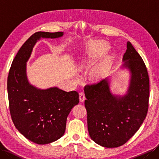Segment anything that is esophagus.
<instances>
[{"instance_id": "1", "label": "esophagus", "mask_w": 159, "mask_h": 159, "mask_svg": "<svg viewBox=\"0 0 159 159\" xmlns=\"http://www.w3.org/2000/svg\"><path fill=\"white\" fill-rule=\"evenodd\" d=\"M79 100H80V102H83L84 100H85V94L83 93H80L79 94Z\"/></svg>"}]
</instances>
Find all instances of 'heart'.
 Returning a JSON list of instances; mask_svg holds the SVG:
<instances>
[{"label":"heart","instance_id":"1","mask_svg":"<svg viewBox=\"0 0 159 159\" xmlns=\"http://www.w3.org/2000/svg\"><path fill=\"white\" fill-rule=\"evenodd\" d=\"M107 44L103 41L98 40L90 42L88 45V52L85 58L78 63V70L80 72H82L91 68L107 51ZM109 63L110 58L107 57L92 67L89 74V79L91 81L97 82L102 79L109 67Z\"/></svg>","mask_w":159,"mask_h":159}]
</instances>
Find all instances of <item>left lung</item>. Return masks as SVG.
Segmentation results:
<instances>
[{"instance_id": "obj_1", "label": "left lung", "mask_w": 159, "mask_h": 159, "mask_svg": "<svg viewBox=\"0 0 159 159\" xmlns=\"http://www.w3.org/2000/svg\"><path fill=\"white\" fill-rule=\"evenodd\" d=\"M121 69L129 71V85L122 96L113 94L109 79L85 87L87 128L94 142L105 148L122 146L139 129L146 117L150 83L147 68L130 42Z\"/></svg>"}]
</instances>
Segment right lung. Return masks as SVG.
<instances>
[{"mask_svg": "<svg viewBox=\"0 0 159 159\" xmlns=\"http://www.w3.org/2000/svg\"><path fill=\"white\" fill-rule=\"evenodd\" d=\"M63 32H37L26 40L13 59L7 79L9 110L16 128L26 139L48 144L61 137L67 117L79 104L76 91L67 92L57 87L42 89L29 83L26 63L41 38H61Z\"/></svg>", "mask_w": 159, "mask_h": 159, "instance_id": "right-lung-1", "label": "right lung"}]
</instances>
